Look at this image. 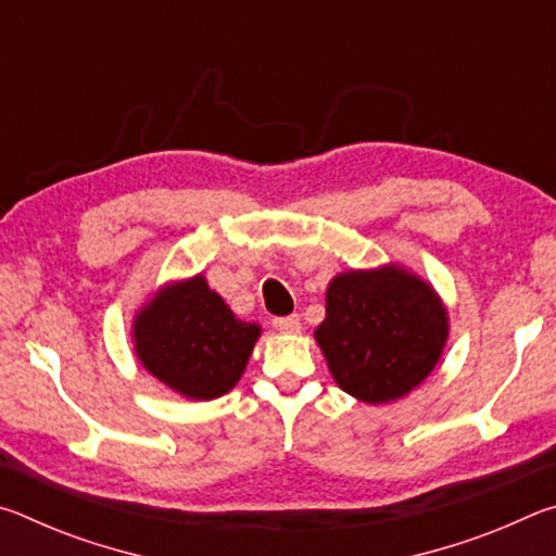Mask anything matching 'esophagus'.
<instances>
[{
    "mask_svg": "<svg viewBox=\"0 0 556 556\" xmlns=\"http://www.w3.org/2000/svg\"><path fill=\"white\" fill-rule=\"evenodd\" d=\"M271 326H275L277 331H281V333H299L301 331V318L296 314L277 316L275 321H271Z\"/></svg>",
    "mask_w": 556,
    "mask_h": 556,
    "instance_id": "esophagus-1",
    "label": "esophagus"
}]
</instances>
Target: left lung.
I'll list each match as a JSON object with an SVG mask.
<instances>
[{"label": "left lung", "instance_id": "left-lung-1", "mask_svg": "<svg viewBox=\"0 0 556 556\" xmlns=\"http://www.w3.org/2000/svg\"><path fill=\"white\" fill-rule=\"evenodd\" d=\"M314 338L338 388L384 404L429 378L444 353L448 316L434 287L400 265L351 269L328 285Z\"/></svg>", "mask_w": 556, "mask_h": 556}]
</instances>
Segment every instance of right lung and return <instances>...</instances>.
<instances>
[{
    "mask_svg": "<svg viewBox=\"0 0 556 556\" xmlns=\"http://www.w3.org/2000/svg\"><path fill=\"white\" fill-rule=\"evenodd\" d=\"M262 328L235 318L195 275L156 291L131 324L139 363L188 400H215L242 378Z\"/></svg>",
    "mask_w": 556,
    "mask_h": 556,
    "instance_id": "right-lung-1",
    "label": "right lung"
}]
</instances>
